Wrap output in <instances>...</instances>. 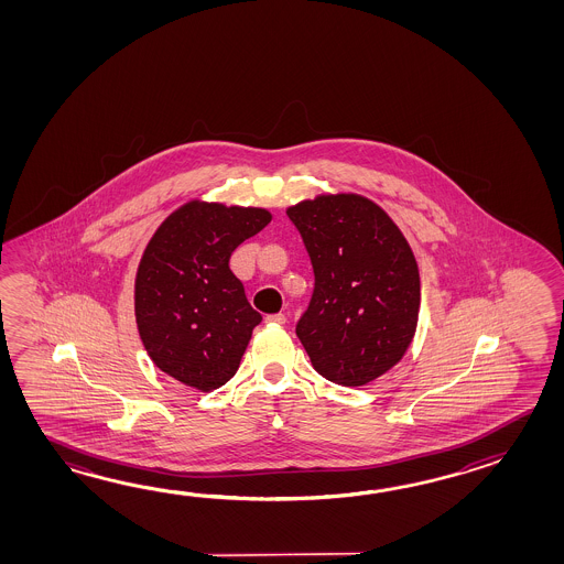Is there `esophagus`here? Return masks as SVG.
<instances>
[{
	"label": "esophagus",
	"mask_w": 564,
	"mask_h": 564,
	"mask_svg": "<svg viewBox=\"0 0 564 564\" xmlns=\"http://www.w3.org/2000/svg\"><path fill=\"white\" fill-rule=\"evenodd\" d=\"M265 321H268V323L284 324L286 323V316H284L282 312H278V314H268Z\"/></svg>",
	"instance_id": "obj_1"
}]
</instances>
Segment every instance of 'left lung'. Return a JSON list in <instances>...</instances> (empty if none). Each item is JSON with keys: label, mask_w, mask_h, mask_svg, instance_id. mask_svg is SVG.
<instances>
[{"label": "left lung", "mask_w": 564, "mask_h": 564, "mask_svg": "<svg viewBox=\"0 0 564 564\" xmlns=\"http://www.w3.org/2000/svg\"><path fill=\"white\" fill-rule=\"evenodd\" d=\"M314 290L296 335L324 379L371 383L405 355L420 316V270L393 219L355 193L288 207Z\"/></svg>", "instance_id": "left-lung-1"}]
</instances>
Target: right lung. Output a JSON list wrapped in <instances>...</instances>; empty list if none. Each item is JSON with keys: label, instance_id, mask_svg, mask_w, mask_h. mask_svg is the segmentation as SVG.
<instances>
[{"label": "right lung", "instance_id": "add662e5", "mask_svg": "<svg viewBox=\"0 0 564 564\" xmlns=\"http://www.w3.org/2000/svg\"><path fill=\"white\" fill-rule=\"evenodd\" d=\"M270 219L260 207L189 202L159 226L137 270L134 314L161 371L205 393L236 375L262 314L229 258Z\"/></svg>", "mask_w": 564, "mask_h": 564}]
</instances>
